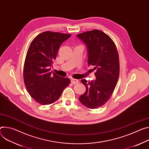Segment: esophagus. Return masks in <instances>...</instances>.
<instances>
[{
	"instance_id": "34e87169",
	"label": "esophagus",
	"mask_w": 149,
	"mask_h": 149,
	"mask_svg": "<svg viewBox=\"0 0 149 149\" xmlns=\"http://www.w3.org/2000/svg\"><path fill=\"white\" fill-rule=\"evenodd\" d=\"M71 82L72 84H77V83H79V81H78V79H77L72 78V79H71Z\"/></svg>"
}]
</instances>
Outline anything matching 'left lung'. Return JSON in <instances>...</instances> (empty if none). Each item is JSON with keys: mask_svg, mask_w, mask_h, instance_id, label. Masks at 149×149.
Wrapping results in <instances>:
<instances>
[{"mask_svg": "<svg viewBox=\"0 0 149 149\" xmlns=\"http://www.w3.org/2000/svg\"><path fill=\"white\" fill-rule=\"evenodd\" d=\"M87 46L88 65L96 70V79L87 82L81 80L86 91L79 97L80 102L90 109H97L109 100L119 75V55L112 38L103 31L93 30L77 34Z\"/></svg>", "mask_w": 149, "mask_h": 149, "instance_id": "8db88e82", "label": "left lung"}]
</instances>
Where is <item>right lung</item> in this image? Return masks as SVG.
Here are the masks:
<instances>
[{
	"label": "right lung",
	"mask_w": 149,
	"mask_h": 149,
	"mask_svg": "<svg viewBox=\"0 0 149 149\" xmlns=\"http://www.w3.org/2000/svg\"><path fill=\"white\" fill-rule=\"evenodd\" d=\"M71 36L45 31L37 36L29 46L24 65V81L31 97L42 105L56 102L70 83L68 78L52 73L50 66L61 44Z\"/></svg>",
	"instance_id": "add662e5"
}]
</instances>
